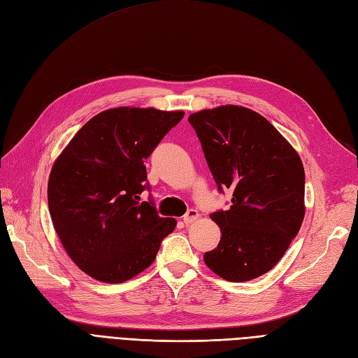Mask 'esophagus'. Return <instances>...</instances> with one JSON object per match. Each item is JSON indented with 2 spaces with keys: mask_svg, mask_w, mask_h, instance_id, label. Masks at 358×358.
<instances>
[{
  "mask_svg": "<svg viewBox=\"0 0 358 358\" xmlns=\"http://www.w3.org/2000/svg\"><path fill=\"white\" fill-rule=\"evenodd\" d=\"M199 216H200V213L196 209H189L185 215H183V222H185V224H192L194 221L199 220Z\"/></svg>",
  "mask_w": 358,
  "mask_h": 358,
  "instance_id": "34e87169",
  "label": "esophagus"
}]
</instances>
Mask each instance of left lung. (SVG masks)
Returning <instances> with one entry per match:
<instances>
[{"instance_id":"obj_1","label":"left lung","mask_w":358,"mask_h":358,"mask_svg":"<svg viewBox=\"0 0 358 358\" xmlns=\"http://www.w3.org/2000/svg\"><path fill=\"white\" fill-rule=\"evenodd\" d=\"M218 189L233 192L229 210L210 218L221 241L204 254L212 272L245 282L272 270L305 218V170L296 149L259 113L220 106L188 117Z\"/></svg>"}]
</instances>
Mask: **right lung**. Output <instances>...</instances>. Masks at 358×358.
<instances>
[{"instance_id": "add662e5", "label": "right lung", "mask_w": 358, "mask_h": 358, "mask_svg": "<svg viewBox=\"0 0 358 358\" xmlns=\"http://www.w3.org/2000/svg\"><path fill=\"white\" fill-rule=\"evenodd\" d=\"M183 112L116 107L95 115L52 167L48 203L59 241L82 272L107 284L124 282L154 263L176 227L155 204L145 159Z\"/></svg>"}]
</instances>
